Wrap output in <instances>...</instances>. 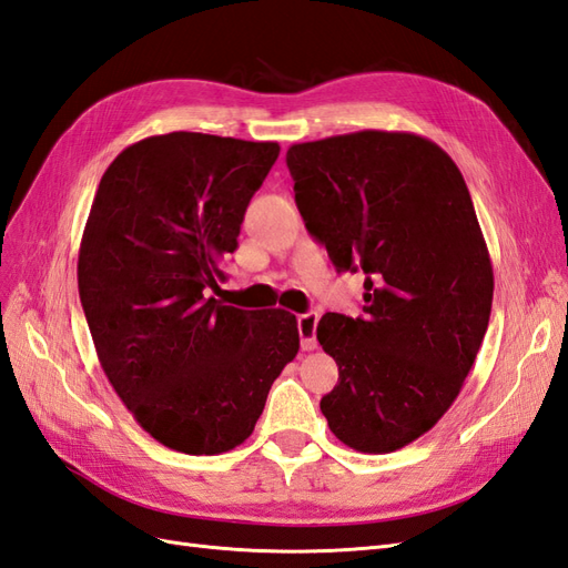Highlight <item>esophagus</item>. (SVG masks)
Returning <instances> with one entry per match:
<instances>
[{"mask_svg":"<svg viewBox=\"0 0 568 568\" xmlns=\"http://www.w3.org/2000/svg\"><path fill=\"white\" fill-rule=\"evenodd\" d=\"M296 322H298V334H301V348L303 351H315L317 348L315 332H317L320 315L317 313H305V315H298Z\"/></svg>","mask_w":568,"mask_h":568,"instance_id":"1","label":"esophagus"}]
</instances>
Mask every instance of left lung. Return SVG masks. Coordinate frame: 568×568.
<instances>
[{"label":"left lung","mask_w":568,"mask_h":568,"mask_svg":"<svg viewBox=\"0 0 568 568\" xmlns=\"http://www.w3.org/2000/svg\"><path fill=\"white\" fill-rule=\"evenodd\" d=\"M286 165L307 232L338 272H365L363 317L317 324L338 365L322 415L353 450L405 448L455 403L488 329L493 265L469 189L412 132L294 144Z\"/></svg>","instance_id":"1"}]
</instances>
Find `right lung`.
Masks as SVG:
<instances>
[{
	"label": "right lung",
	"mask_w": 568,
	"mask_h": 568,
	"mask_svg": "<svg viewBox=\"0 0 568 568\" xmlns=\"http://www.w3.org/2000/svg\"><path fill=\"white\" fill-rule=\"evenodd\" d=\"M277 156V142L170 132L120 151L99 182L80 303L118 398L170 450L242 445L298 353L296 315L211 296Z\"/></svg>",
	"instance_id": "1"
}]
</instances>
